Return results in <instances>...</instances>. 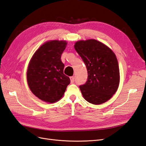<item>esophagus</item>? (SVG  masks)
Segmentation results:
<instances>
[{
  "mask_svg": "<svg viewBox=\"0 0 146 146\" xmlns=\"http://www.w3.org/2000/svg\"><path fill=\"white\" fill-rule=\"evenodd\" d=\"M70 80H71V83H73L74 82V76L70 77Z\"/></svg>",
  "mask_w": 146,
  "mask_h": 146,
  "instance_id": "34e87169",
  "label": "esophagus"
}]
</instances>
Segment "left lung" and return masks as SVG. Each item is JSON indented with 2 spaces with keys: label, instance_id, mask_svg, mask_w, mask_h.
<instances>
[{
  "label": "left lung",
  "instance_id": "8db88e82",
  "mask_svg": "<svg viewBox=\"0 0 146 146\" xmlns=\"http://www.w3.org/2000/svg\"><path fill=\"white\" fill-rule=\"evenodd\" d=\"M74 47L88 70L87 81L80 86L84 98L94 105L107 102L117 91L119 83L115 54L105 44L95 39L77 41Z\"/></svg>",
  "mask_w": 146,
  "mask_h": 146
}]
</instances>
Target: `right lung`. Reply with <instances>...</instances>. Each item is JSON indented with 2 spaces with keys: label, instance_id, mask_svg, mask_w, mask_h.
Segmentation results:
<instances>
[{
  "label": "right lung",
  "instance_id": "1",
  "mask_svg": "<svg viewBox=\"0 0 146 146\" xmlns=\"http://www.w3.org/2000/svg\"><path fill=\"white\" fill-rule=\"evenodd\" d=\"M65 40H50L37 49L29 63L27 81L29 88L37 98L54 103L64 94L70 83L63 74L64 64L61 55L66 46Z\"/></svg>",
  "mask_w": 146,
  "mask_h": 146
}]
</instances>
